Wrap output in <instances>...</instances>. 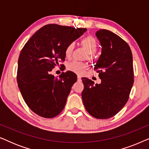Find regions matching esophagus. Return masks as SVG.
<instances>
[{
  "mask_svg": "<svg viewBox=\"0 0 149 149\" xmlns=\"http://www.w3.org/2000/svg\"><path fill=\"white\" fill-rule=\"evenodd\" d=\"M77 79H78V81H81V77L80 75H78V76H77Z\"/></svg>",
  "mask_w": 149,
  "mask_h": 149,
  "instance_id": "34e87169",
  "label": "esophagus"
}]
</instances>
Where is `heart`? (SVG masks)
Segmentation results:
<instances>
[{
    "mask_svg": "<svg viewBox=\"0 0 149 149\" xmlns=\"http://www.w3.org/2000/svg\"><path fill=\"white\" fill-rule=\"evenodd\" d=\"M81 42L89 54H94L98 47V44L96 39L92 36H87V37L83 38L81 40ZM74 47V42H71L67 47L66 49V55L67 57H69L72 54ZM87 68V64L77 60H73L68 65V69L69 70L77 73V74H82Z\"/></svg>",
    "mask_w": 149,
    "mask_h": 149,
    "instance_id": "b5f03b06",
    "label": "heart"
}]
</instances>
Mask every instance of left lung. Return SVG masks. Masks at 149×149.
I'll return each mask as SVG.
<instances>
[{
  "mask_svg": "<svg viewBox=\"0 0 149 149\" xmlns=\"http://www.w3.org/2000/svg\"><path fill=\"white\" fill-rule=\"evenodd\" d=\"M95 35L102 54L93 68L99 73L101 83L94 85L83 77L81 96L91 116L105 119L115 115L127 103L134 83L133 58L128 44L116 34L103 29Z\"/></svg>",
  "mask_w": 149,
  "mask_h": 149,
  "instance_id": "1",
  "label": "left lung"
}]
</instances>
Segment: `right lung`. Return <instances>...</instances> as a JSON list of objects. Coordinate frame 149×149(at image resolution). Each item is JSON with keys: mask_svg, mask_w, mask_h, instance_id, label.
<instances>
[{"mask_svg": "<svg viewBox=\"0 0 149 149\" xmlns=\"http://www.w3.org/2000/svg\"><path fill=\"white\" fill-rule=\"evenodd\" d=\"M86 30L48 24L33 34L22 49L18 59V87L26 104L40 117L53 118L64 109L77 75L67 71L57 78L51 71L59 60H65L68 45Z\"/></svg>", "mask_w": 149, "mask_h": 149, "instance_id": "obj_1", "label": "right lung"}]
</instances>
